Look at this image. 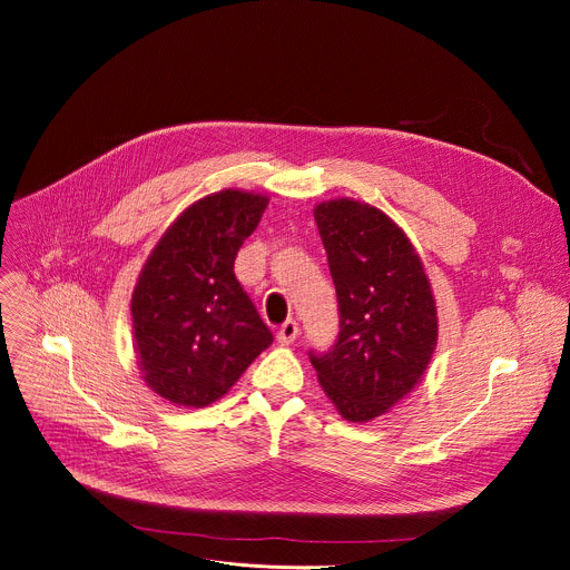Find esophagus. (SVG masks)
<instances>
[{"mask_svg": "<svg viewBox=\"0 0 570 570\" xmlns=\"http://www.w3.org/2000/svg\"><path fill=\"white\" fill-rule=\"evenodd\" d=\"M297 336H299V324L295 320H286L282 327H279V332H277V341L282 345H291Z\"/></svg>", "mask_w": 570, "mask_h": 570, "instance_id": "1", "label": "esophagus"}]
</instances>
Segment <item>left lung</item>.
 Here are the masks:
<instances>
[{"label": "left lung", "instance_id": "left-lung-1", "mask_svg": "<svg viewBox=\"0 0 570 570\" xmlns=\"http://www.w3.org/2000/svg\"><path fill=\"white\" fill-rule=\"evenodd\" d=\"M338 295L341 332L308 354L347 422H370L422 381L438 345V306L411 238L381 209L352 198L313 209Z\"/></svg>", "mask_w": 570, "mask_h": 570}]
</instances>
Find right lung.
<instances>
[{"mask_svg":"<svg viewBox=\"0 0 570 570\" xmlns=\"http://www.w3.org/2000/svg\"><path fill=\"white\" fill-rule=\"evenodd\" d=\"M268 196L223 189L187 207L146 259L132 291V336L146 385L176 405L220 399L273 343L234 259Z\"/></svg>","mask_w":570,"mask_h":570,"instance_id":"obj_1","label":"right lung"}]
</instances>
